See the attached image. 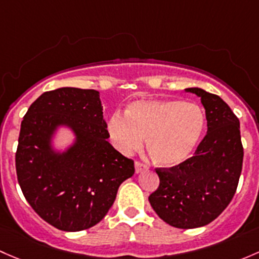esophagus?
I'll return each mask as SVG.
<instances>
[{"mask_svg":"<svg viewBox=\"0 0 259 259\" xmlns=\"http://www.w3.org/2000/svg\"><path fill=\"white\" fill-rule=\"evenodd\" d=\"M147 168V166H145L143 163H141V162H135V169H136V173H140L142 172L143 169Z\"/></svg>","mask_w":259,"mask_h":259,"instance_id":"esophagus-1","label":"esophagus"}]
</instances>
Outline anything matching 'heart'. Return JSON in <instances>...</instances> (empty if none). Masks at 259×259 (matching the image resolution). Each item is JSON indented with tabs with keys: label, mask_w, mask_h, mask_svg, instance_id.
Returning a JSON list of instances; mask_svg holds the SVG:
<instances>
[{
	"label": "heart",
	"mask_w": 259,
	"mask_h": 259,
	"mask_svg": "<svg viewBox=\"0 0 259 259\" xmlns=\"http://www.w3.org/2000/svg\"><path fill=\"white\" fill-rule=\"evenodd\" d=\"M201 107L180 100H138L130 103L126 117L113 114L108 121L112 142L122 153H132L147 137L148 154L154 163L175 167L191 157L204 130Z\"/></svg>",
	"instance_id": "heart-1"
}]
</instances>
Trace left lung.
Instances as JSON below:
<instances>
[{
  "mask_svg": "<svg viewBox=\"0 0 259 259\" xmlns=\"http://www.w3.org/2000/svg\"><path fill=\"white\" fill-rule=\"evenodd\" d=\"M201 97L207 135L191 158L156 168L159 186L148 201L161 220L176 228H197L214 221L236 193L243 163L239 119L220 96L186 89Z\"/></svg>",
  "mask_w": 259,
  "mask_h": 259,
  "instance_id": "obj_1",
  "label": "left lung"
}]
</instances>
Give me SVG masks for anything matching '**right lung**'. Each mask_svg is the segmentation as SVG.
Wrapping results in <instances>:
<instances>
[{
	"label": "right lung",
	"instance_id": "1",
	"mask_svg": "<svg viewBox=\"0 0 259 259\" xmlns=\"http://www.w3.org/2000/svg\"><path fill=\"white\" fill-rule=\"evenodd\" d=\"M68 126L75 142L55 151L52 137ZM100 92L62 87L45 92L21 123L16 172L22 193L34 212L57 229L78 232L107 214L122 182L135 163L107 141Z\"/></svg>",
	"mask_w": 259,
	"mask_h": 259
}]
</instances>
